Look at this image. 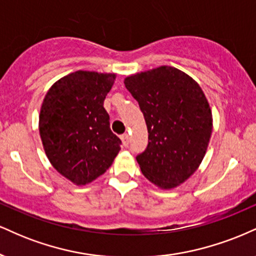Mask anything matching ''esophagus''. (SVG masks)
Masks as SVG:
<instances>
[{"mask_svg":"<svg viewBox=\"0 0 256 256\" xmlns=\"http://www.w3.org/2000/svg\"><path fill=\"white\" fill-rule=\"evenodd\" d=\"M121 140H122V145L124 147H128V145H129V135L128 134H123L121 136Z\"/></svg>","mask_w":256,"mask_h":256,"instance_id":"1","label":"esophagus"}]
</instances>
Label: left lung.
I'll list each match as a JSON object with an SVG mask.
<instances>
[{
    "mask_svg": "<svg viewBox=\"0 0 256 256\" xmlns=\"http://www.w3.org/2000/svg\"><path fill=\"white\" fill-rule=\"evenodd\" d=\"M124 85L147 124L148 145L136 157L142 175L163 190L177 188L205 157L211 139V106L199 84L170 66L129 75Z\"/></svg>",
    "mask_w": 256,
    "mask_h": 256,
    "instance_id": "1",
    "label": "left lung"
}]
</instances>
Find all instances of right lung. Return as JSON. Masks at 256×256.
Masks as SVG:
<instances>
[{
    "instance_id": "obj_1",
    "label": "right lung",
    "mask_w": 256,
    "mask_h": 256,
    "mask_svg": "<svg viewBox=\"0 0 256 256\" xmlns=\"http://www.w3.org/2000/svg\"><path fill=\"white\" fill-rule=\"evenodd\" d=\"M115 79V73L76 70L57 80L43 99L38 128L45 154L75 186L103 175L121 150L103 106Z\"/></svg>"
}]
</instances>
